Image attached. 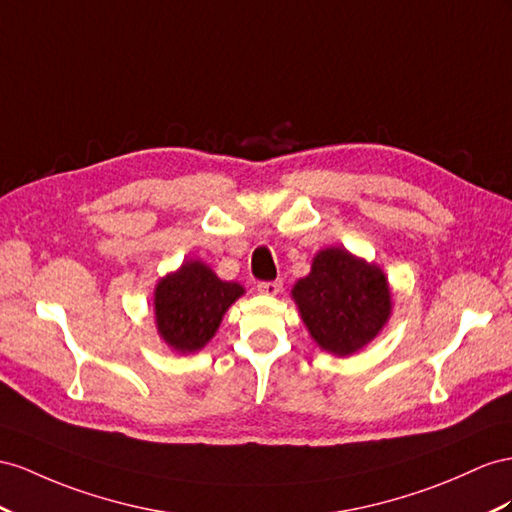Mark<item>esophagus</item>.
<instances>
[{
    "mask_svg": "<svg viewBox=\"0 0 512 512\" xmlns=\"http://www.w3.org/2000/svg\"><path fill=\"white\" fill-rule=\"evenodd\" d=\"M283 283L281 281H259L257 283V292L266 294V296H277L281 292Z\"/></svg>",
    "mask_w": 512,
    "mask_h": 512,
    "instance_id": "1",
    "label": "esophagus"
}]
</instances>
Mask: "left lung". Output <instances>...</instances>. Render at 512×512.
<instances>
[{"label": "left lung", "instance_id": "left-lung-1", "mask_svg": "<svg viewBox=\"0 0 512 512\" xmlns=\"http://www.w3.org/2000/svg\"><path fill=\"white\" fill-rule=\"evenodd\" d=\"M292 296L318 346L346 357L383 329L391 313L383 270L352 257L346 248H324Z\"/></svg>", "mask_w": 512, "mask_h": 512}]
</instances>
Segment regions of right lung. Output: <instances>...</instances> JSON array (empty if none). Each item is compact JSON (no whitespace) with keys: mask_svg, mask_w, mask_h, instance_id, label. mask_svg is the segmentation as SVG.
<instances>
[{"mask_svg":"<svg viewBox=\"0 0 512 512\" xmlns=\"http://www.w3.org/2000/svg\"><path fill=\"white\" fill-rule=\"evenodd\" d=\"M242 285L220 281L201 261H186L155 287L157 331L168 346L194 352L214 337L218 324Z\"/></svg>","mask_w":512,"mask_h":512,"instance_id":"1","label":"right lung"}]
</instances>
